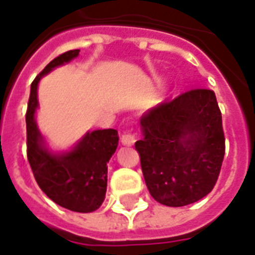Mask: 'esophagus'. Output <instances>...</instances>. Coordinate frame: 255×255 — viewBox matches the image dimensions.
<instances>
[{"label": "esophagus", "mask_w": 255, "mask_h": 255, "mask_svg": "<svg viewBox=\"0 0 255 255\" xmlns=\"http://www.w3.org/2000/svg\"><path fill=\"white\" fill-rule=\"evenodd\" d=\"M122 143L124 145H132L135 143V135L132 132H126L122 135Z\"/></svg>", "instance_id": "34e87169"}]
</instances>
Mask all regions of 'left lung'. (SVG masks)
I'll list each match as a JSON object with an SVG mask.
<instances>
[{
  "label": "left lung",
  "mask_w": 255,
  "mask_h": 255,
  "mask_svg": "<svg viewBox=\"0 0 255 255\" xmlns=\"http://www.w3.org/2000/svg\"><path fill=\"white\" fill-rule=\"evenodd\" d=\"M135 143L151 197L170 207L199 201L218 180L225 133L211 89L195 88L155 107L140 119Z\"/></svg>",
  "instance_id": "8db88e82"
}]
</instances>
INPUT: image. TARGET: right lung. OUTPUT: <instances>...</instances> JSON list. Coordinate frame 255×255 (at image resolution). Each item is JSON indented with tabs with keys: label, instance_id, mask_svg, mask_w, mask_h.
<instances>
[{
	"label": "right lung",
	"instance_id": "add662e5",
	"mask_svg": "<svg viewBox=\"0 0 255 255\" xmlns=\"http://www.w3.org/2000/svg\"><path fill=\"white\" fill-rule=\"evenodd\" d=\"M80 50H68L52 60L30 85L26 110V155L38 187L54 203L76 213H92L104 202L107 191V163L118 147L116 129H97L85 135L69 153L56 156L42 147L34 122L37 85L50 69L71 61Z\"/></svg>",
	"mask_w": 255,
	"mask_h": 255
}]
</instances>
